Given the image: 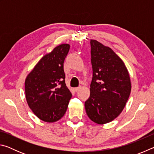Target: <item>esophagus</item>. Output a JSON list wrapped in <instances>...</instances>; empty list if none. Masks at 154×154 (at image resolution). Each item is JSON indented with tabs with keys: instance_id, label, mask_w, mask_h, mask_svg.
Segmentation results:
<instances>
[{
	"instance_id": "1",
	"label": "esophagus",
	"mask_w": 154,
	"mask_h": 154,
	"mask_svg": "<svg viewBox=\"0 0 154 154\" xmlns=\"http://www.w3.org/2000/svg\"><path fill=\"white\" fill-rule=\"evenodd\" d=\"M80 88H81L80 86L77 87V88H74V90L75 91V92H77V91L80 89Z\"/></svg>"
}]
</instances>
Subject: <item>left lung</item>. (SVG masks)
I'll list each match as a JSON object with an SVG mask.
<instances>
[{
	"label": "left lung",
	"mask_w": 154,
	"mask_h": 154,
	"mask_svg": "<svg viewBox=\"0 0 154 154\" xmlns=\"http://www.w3.org/2000/svg\"><path fill=\"white\" fill-rule=\"evenodd\" d=\"M90 42L93 72L85 108L91 120L103 124L121 113L129 98L131 83L123 61L111 48L96 40Z\"/></svg>",
	"instance_id": "left-lung-1"
}]
</instances>
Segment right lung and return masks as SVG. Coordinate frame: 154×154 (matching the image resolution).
I'll return each instance as SVG.
<instances>
[{
	"label": "right lung",
	"instance_id": "obj_1",
	"mask_svg": "<svg viewBox=\"0 0 154 154\" xmlns=\"http://www.w3.org/2000/svg\"><path fill=\"white\" fill-rule=\"evenodd\" d=\"M69 44L56 47L44 56L25 81L26 98L31 110L41 120L54 122L66 113L72 94L65 83L64 62Z\"/></svg>",
	"mask_w": 154,
	"mask_h": 154
}]
</instances>
